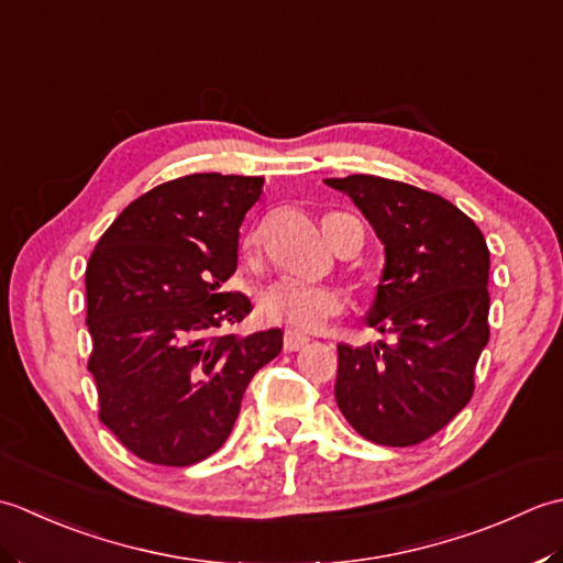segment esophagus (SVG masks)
<instances>
[{"label": "esophagus", "instance_id": "esophagus-1", "mask_svg": "<svg viewBox=\"0 0 563 563\" xmlns=\"http://www.w3.org/2000/svg\"><path fill=\"white\" fill-rule=\"evenodd\" d=\"M306 345H308V338L301 335V332H296V330L284 332V350L286 352H298V350H303Z\"/></svg>", "mask_w": 563, "mask_h": 563}]
</instances>
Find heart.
<instances>
[{
	"mask_svg": "<svg viewBox=\"0 0 563 563\" xmlns=\"http://www.w3.org/2000/svg\"><path fill=\"white\" fill-rule=\"evenodd\" d=\"M260 231L245 238V250L257 245ZM342 294L325 284H306L296 279H279L260 291L257 313L262 320L291 330L311 332L325 323L328 318L342 311Z\"/></svg>",
	"mask_w": 563,
	"mask_h": 563,
	"instance_id": "obj_1",
	"label": "heart"
}]
</instances>
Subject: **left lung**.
Masks as SVG:
<instances>
[{"label":"left lung","mask_w":563,"mask_h":563,"mask_svg":"<svg viewBox=\"0 0 563 563\" xmlns=\"http://www.w3.org/2000/svg\"><path fill=\"white\" fill-rule=\"evenodd\" d=\"M325 185L347 194L384 243L366 323L391 335L338 345L335 400L364 440L420 444L474 394L490 308L484 233L452 201L404 181L350 175Z\"/></svg>","instance_id":"obj_1"}]
</instances>
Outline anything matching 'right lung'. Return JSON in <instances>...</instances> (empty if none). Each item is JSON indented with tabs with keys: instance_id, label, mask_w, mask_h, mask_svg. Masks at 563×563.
Returning <instances> with one entry per match:
<instances>
[{
	"instance_id": "right-lung-1",
	"label": "right lung",
	"mask_w": 563,
	"mask_h": 563,
	"mask_svg": "<svg viewBox=\"0 0 563 563\" xmlns=\"http://www.w3.org/2000/svg\"><path fill=\"white\" fill-rule=\"evenodd\" d=\"M262 177L203 172L125 206L91 252L87 325L99 420L125 450L191 466L223 446L247 384L282 352V330L225 335L250 298L223 291Z\"/></svg>"
}]
</instances>
